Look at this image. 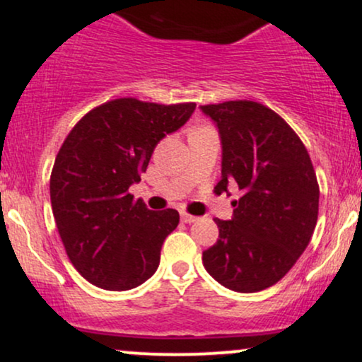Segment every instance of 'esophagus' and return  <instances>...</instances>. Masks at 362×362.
Listing matches in <instances>:
<instances>
[{"instance_id":"34e87169","label":"esophagus","mask_w":362,"mask_h":362,"mask_svg":"<svg viewBox=\"0 0 362 362\" xmlns=\"http://www.w3.org/2000/svg\"><path fill=\"white\" fill-rule=\"evenodd\" d=\"M180 218H182V221L187 223V224L195 223V221H197V219H199V218H195V216H192V214H187V213H180Z\"/></svg>"}]
</instances>
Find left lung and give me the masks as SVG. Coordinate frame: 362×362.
<instances>
[{
	"mask_svg": "<svg viewBox=\"0 0 362 362\" xmlns=\"http://www.w3.org/2000/svg\"><path fill=\"white\" fill-rule=\"evenodd\" d=\"M221 139L216 192L238 185L219 238L202 252L206 271L224 288L257 293L281 281L308 247L318 219L320 189L305 144L265 105L231 100L201 105Z\"/></svg>",
	"mask_w": 362,
	"mask_h": 362,
	"instance_id": "obj_1",
	"label": "left lung"
}]
</instances>
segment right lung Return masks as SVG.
I'll list each match as a JSON object with an SVG mask.
<instances>
[{"label": "right lung", "instance_id": "1", "mask_svg": "<svg viewBox=\"0 0 362 362\" xmlns=\"http://www.w3.org/2000/svg\"><path fill=\"white\" fill-rule=\"evenodd\" d=\"M194 110L195 103L117 98L88 112L62 143L51 173L52 214L69 260L91 284L127 291L156 272L180 216L149 211L132 201L129 187L146 172L156 144Z\"/></svg>", "mask_w": 362, "mask_h": 362}]
</instances>
